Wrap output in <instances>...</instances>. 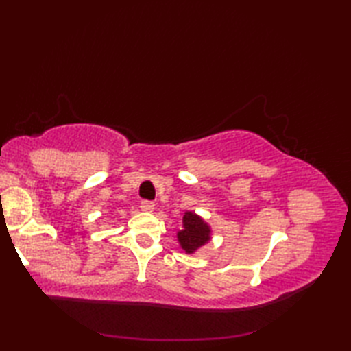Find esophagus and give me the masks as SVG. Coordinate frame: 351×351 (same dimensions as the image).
I'll list each match as a JSON object with an SVG mask.
<instances>
[{"instance_id": "obj_1", "label": "esophagus", "mask_w": 351, "mask_h": 351, "mask_svg": "<svg viewBox=\"0 0 351 351\" xmlns=\"http://www.w3.org/2000/svg\"><path fill=\"white\" fill-rule=\"evenodd\" d=\"M154 202H151V200H141L140 202V208L141 211H146V213H151L154 210Z\"/></svg>"}]
</instances>
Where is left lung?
Segmentation results:
<instances>
[{
	"label": "left lung",
	"instance_id": "left-lung-1",
	"mask_svg": "<svg viewBox=\"0 0 351 351\" xmlns=\"http://www.w3.org/2000/svg\"><path fill=\"white\" fill-rule=\"evenodd\" d=\"M182 223L184 229L178 232V241H180L181 247L187 253H193L200 245H204L211 240L210 226L197 214L190 211L185 213Z\"/></svg>",
	"mask_w": 351,
	"mask_h": 351
}]
</instances>
